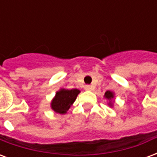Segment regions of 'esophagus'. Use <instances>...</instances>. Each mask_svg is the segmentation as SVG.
I'll list each match as a JSON object with an SVG mask.
<instances>
[{
  "label": "esophagus",
  "instance_id": "obj_1",
  "mask_svg": "<svg viewBox=\"0 0 157 157\" xmlns=\"http://www.w3.org/2000/svg\"><path fill=\"white\" fill-rule=\"evenodd\" d=\"M92 89V86L90 85H86L85 86V90H86V91H89V90H91Z\"/></svg>",
  "mask_w": 157,
  "mask_h": 157
}]
</instances>
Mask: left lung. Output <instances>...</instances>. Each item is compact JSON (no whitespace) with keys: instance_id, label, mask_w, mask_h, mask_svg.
Segmentation results:
<instances>
[{"instance_id":"obj_1","label":"left lung","mask_w":157,"mask_h":157,"mask_svg":"<svg viewBox=\"0 0 157 157\" xmlns=\"http://www.w3.org/2000/svg\"><path fill=\"white\" fill-rule=\"evenodd\" d=\"M106 98H108L109 100H111L112 98H113V94L112 92H110V91H107L105 92V95H104Z\"/></svg>"}]
</instances>
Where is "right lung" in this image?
I'll list each match as a JSON object with an SVG mask.
<instances>
[{"instance_id": "obj_1", "label": "right lung", "mask_w": 157, "mask_h": 157, "mask_svg": "<svg viewBox=\"0 0 157 157\" xmlns=\"http://www.w3.org/2000/svg\"><path fill=\"white\" fill-rule=\"evenodd\" d=\"M80 93V91L77 89L65 90L61 89L56 93L55 98L51 102L52 109L59 113H65L72 103L75 102L76 97Z\"/></svg>"}]
</instances>
